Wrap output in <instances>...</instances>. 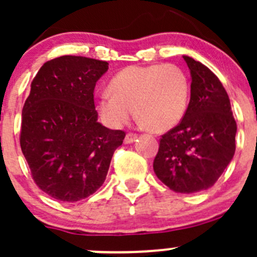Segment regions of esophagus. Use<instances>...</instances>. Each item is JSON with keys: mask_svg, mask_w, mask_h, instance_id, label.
I'll return each instance as SVG.
<instances>
[{"mask_svg": "<svg viewBox=\"0 0 257 257\" xmlns=\"http://www.w3.org/2000/svg\"><path fill=\"white\" fill-rule=\"evenodd\" d=\"M136 139H137L136 134L128 133L125 136V138H124V143H125V144H132V143H133V142H136Z\"/></svg>", "mask_w": 257, "mask_h": 257, "instance_id": "esophagus-1", "label": "esophagus"}]
</instances>
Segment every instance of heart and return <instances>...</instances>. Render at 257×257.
<instances>
[{"label": "heart", "mask_w": 257, "mask_h": 257, "mask_svg": "<svg viewBox=\"0 0 257 257\" xmlns=\"http://www.w3.org/2000/svg\"><path fill=\"white\" fill-rule=\"evenodd\" d=\"M109 90L97 97V110L105 125L121 128L136 112L143 125L160 133L183 119L190 83L174 64L129 66L110 79Z\"/></svg>", "instance_id": "b5f03b06"}]
</instances>
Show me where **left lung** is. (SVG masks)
<instances>
[{
	"mask_svg": "<svg viewBox=\"0 0 257 257\" xmlns=\"http://www.w3.org/2000/svg\"><path fill=\"white\" fill-rule=\"evenodd\" d=\"M190 69V102L183 119L160 139L153 168L175 193L211 188L235 154L236 121L229 95L206 66L183 56Z\"/></svg>",
	"mask_w": 257,
	"mask_h": 257,
	"instance_id": "8db88e82",
	"label": "left lung"
}]
</instances>
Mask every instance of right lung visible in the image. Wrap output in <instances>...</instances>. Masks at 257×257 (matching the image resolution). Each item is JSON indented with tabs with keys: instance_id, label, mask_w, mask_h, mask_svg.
Masks as SVG:
<instances>
[{
	"instance_id": "right-lung-1",
	"label": "right lung",
	"mask_w": 257,
	"mask_h": 257,
	"mask_svg": "<svg viewBox=\"0 0 257 257\" xmlns=\"http://www.w3.org/2000/svg\"><path fill=\"white\" fill-rule=\"evenodd\" d=\"M108 62L62 56L46 62L22 109L20 144L38 188L76 203L104 183L125 133L98 121L94 87Z\"/></svg>"
}]
</instances>
